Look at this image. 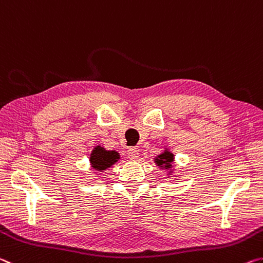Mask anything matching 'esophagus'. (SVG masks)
<instances>
[{
	"label": "esophagus",
	"mask_w": 263,
	"mask_h": 263,
	"mask_svg": "<svg viewBox=\"0 0 263 263\" xmlns=\"http://www.w3.org/2000/svg\"><path fill=\"white\" fill-rule=\"evenodd\" d=\"M139 156H140V153L136 148H130L128 150V157L130 161H137Z\"/></svg>",
	"instance_id": "1"
}]
</instances>
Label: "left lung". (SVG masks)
<instances>
[{"label": "left lung", "instance_id": "8db88e82", "mask_svg": "<svg viewBox=\"0 0 263 263\" xmlns=\"http://www.w3.org/2000/svg\"><path fill=\"white\" fill-rule=\"evenodd\" d=\"M154 163L157 165L158 169L161 170H166L167 172V178L175 177L174 172H175V155L174 153H171V150L169 148H164V150L161 154H158L157 156L154 157ZM178 177V176H176Z\"/></svg>", "mask_w": 263, "mask_h": 263}]
</instances>
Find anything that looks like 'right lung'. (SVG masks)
Masks as SVG:
<instances>
[{
    "mask_svg": "<svg viewBox=\"0 0 263 263\" xmlns=\"http://www.w3.org/2000/svg\"><path fill=\"white\" fill-rule=\"evenodd\" d=\"M120 154L115 150H107L100 144L96 145L89 155V165L96 174H101L120 161Z\"/></svg>",
    "mask_w": 263,
    "mask_h": 263,
    "instance_id": "right-lung-1",
    "label": "right lung"
}]
</instances>
